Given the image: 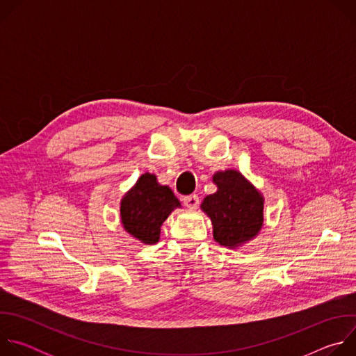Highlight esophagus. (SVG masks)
<instances>
[{"label": "esophagus", "mask_w": 356, "mask_h": 356, "mask_svg": "<svg viewBox=\"0 0 356 356\" xmlns=\"http://www.w3.org/2000/svg\"><path fill=\"white\" fill-rule=\"evenodd\" d=\"M183 202H184V206H186V207H188V209H195V207L198 206L200 200H198V195L191 194V195H186V197H183Z\"/></svg>", "instance_id": "1"}]
</instances>
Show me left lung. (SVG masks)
Returning a JSON list of instances; mask_svg holds the SVG:
<instances>
[{
    "instance_id": "8db88e82",
    "label": "left lung",
    "mask_w": 356,
    "mask_h": 356,
    "mask_svg": "<svg viewBox=\"0 0 356 356\" xmlns=\"http://www.w3.org/2000/svg\"><path fill=\"white\" fill-rule=\"evenodd\" d=\"M213 183L217 191L202 200L200 207L213 222L216 242L235 249L255 238L262 229L265 198L234 169L214 173Z\"/></svg>"
}]
</instances>
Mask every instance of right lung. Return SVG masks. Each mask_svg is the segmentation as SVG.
<instances>
[{
  "label": "right lung",
  "instance_id": "1",
  "mask_svg": "<svg viewBox=\"0 0 356 356\" xmlns=\"http://www.w3.org/2000/svg\"><path fill=\"white\" fill-rule=\"evenodd\" d=\"M177 207L181 204L173 191L159 184L155 175L145 173L121 200V224L142 243H156L162 224Z\"/></svg>",
  "mask_w": 356,
  "mask_h": 356
}]
</instances>
